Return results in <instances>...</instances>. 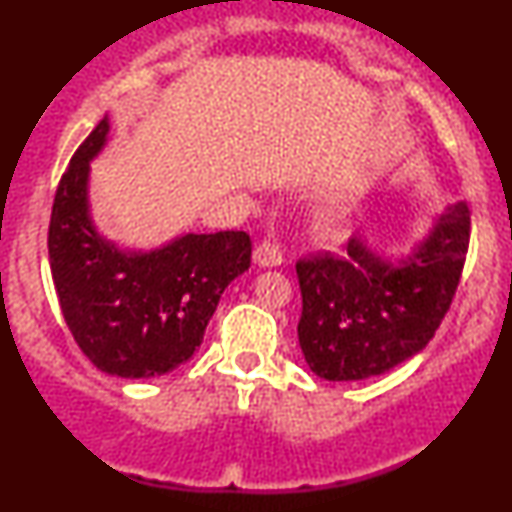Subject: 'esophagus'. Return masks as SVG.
I'll return each mask as SVG.
<instances>
[{"instance_id":"34e87169","label":"esophagus","mask_w":512,"mask_h":512,"mask_svg":"<svg viewBox=\"0 0 512 512\" xmlns=\"http://www.w3.org/2000/svg\"><path fill=\"white\" fill-rule=\"evenodd\" d=\"M252 260L260 267H279L284 262V248H281L279 240H262L252 252Z\"/></svg>"}]
</instances>
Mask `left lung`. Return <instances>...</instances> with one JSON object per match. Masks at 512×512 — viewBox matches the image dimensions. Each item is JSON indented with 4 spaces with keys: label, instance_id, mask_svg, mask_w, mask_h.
I'll list each match as a JSON object with an SVG mask.
<instances>
[{
    "label": "left lung",
    "instance_id": "8db88e82",
    "mask_svg": "<svg viewBox=\"0 0 512 512\" xmlns=\"http://www.w3.org/2000/svg\"><path fill=\"white\" fill-rule=\"evenodd\" d=\"M469 204H450L404 262L380 260L351 238L337 255L296 262L303 313L298 342L325 380L383 375L431 342L460 284L472 228Z\"/></svg>",
    "mask_w": 512,
    "mask_h": 512
}]
</instances>
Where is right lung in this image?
Returning a JSON list of instances; mask_svg holds the SVG:
<instances>
[{
    "instance_id": "obj_1",
    "label": "right lung",
    "mask_w": 512,
    "mask_h": 512,
    "mask_svg": "<svg viewBox=\"0 0 512 512\" xmlns=\"http://www.w3.org/2000/svg\"><path fill=\"white\" fill-rule=\"evenodd\" d=\"M108 117L74 151L52 202L48 252L64 322L84 356L120 378L166 375L197 351L223 289L250 267L245 231L190 233L154 252L105 243L88 216V161Z\"/></svg>"
}]
</instances>
